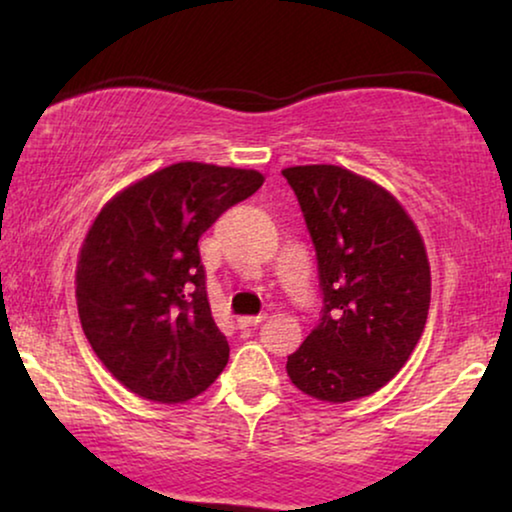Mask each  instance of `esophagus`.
Wrapping results in <instances>:
<instances>
[{
    "label": "esophagus",
    "mask_w": 512,
    "mask_h": 512,
    "mask_svg": "<svg viewBox=\"0 0 512 512\" xmlns=\"http://www.w3.org/2000/svg\"><path fill=\"white\" fill-rule=\"evenodd\" d=\"M263 319H265L263 314H258V317H240V319H237V326H240V328H254V326L261 324Z\"/></svg>",
    "instance_id": "34e87169"
}]
</instances>
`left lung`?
I'll return each instance as SVG.
<instances>
[{
  "label": "left lung",
  "mask_w": 512,
  "mask_h": 512,
  "mask_svg": "<svg viewBox=\"0 0 512 512\" xmlns=\"http://www.w3.org/2000/svg\"><path fill=\"white\" fill-rule=\"evenodd\" d=\"M282 174L305 214L324 314L286 361L303 394L347 403L396 377L422 338L431 268L415 221L387 188L340 165Z\"/></svg>",
  "instance_id": "8db88e82"
}]
</instances>
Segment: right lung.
I'll list each match as a JSON object with an SVG mask.
<instances>
[{
    "label": "right lung",
    "mask_w": 512,
    "mask_h": 512,
    "mask_svg": "<svg viewBox=\"0 0 512 512\" xmlns=\"http://www.w3.org/2000/svg\"><path fill=\"white\" fill-rule=\"evenodd\" d=\"M263 181L186 160L123 188L95 216L76 263V307L97 359L132 394L186 403L226 368L198 240Z\"/></svg>",
    "instance_id": "add662e5"
}]
</instances>
